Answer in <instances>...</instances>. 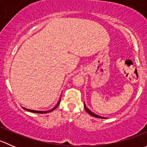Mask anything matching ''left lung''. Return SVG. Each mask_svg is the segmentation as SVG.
<instances>
[{
  "label": "left lung",
  "mask_w": 147,
  "mask_h": 147,
  "mask_svg": "<svg viewBox=\"0 0 147 147\" xmlns=\"http://www.w3.org/2000/svg\"><path fill=\"white\" fill-rule=\"evenodd\" d=\"M84 109H85V110L87 111V112H88L89 115H91V116L94 117H97V118H104V117H100V116H98V115H95V114L93 113V112H92L91 111H90V109H89L88 108H87V107H86V105H84Z\"/></svg>",
  "instance_id": "8db88e82"
}]
</instances>
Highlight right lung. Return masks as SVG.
I'll use <instances>...</instances> for the list:
<instances>
[{
  "label": "right lung",
  "mask_w": 147,
  "mask_h": 147,
  "mask_svg": "<svg viewBox=\"0 0 147 147\" xmlns=\"http://www.w3.org/2000/svg\"><path fill=\"white\" fill-rule=\"evenodd\" d=\"M60 100H61V98L60 99V100H59V102H57V105H56L53 108V109H50V110H48V111H36V110H32V109H26V108H23V109H26V110L28 111V112H33V113H38V114H45V113H49V112H52V111L55 110V109L57 107V106H58V105H60Z\"/></svg>",
  "instance_id": "right-lung-1"
}]
</instances>
